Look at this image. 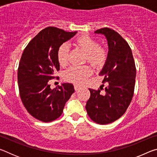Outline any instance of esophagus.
Masks as SVG:
<instances>
[{"instance_id": "1", "label": "esophagus", "mask_w": 157, "mask_h": 157, "mask_svg": "<svg viewBox=\"0 0 157 157\" xmlns=\"http://www.w3.org/2000/svg\"><path fill=\"white\" fill-rule=\"evenodd\" d=\"M74 89H75V90L77 91L81 89V86H79V85H78V84H75L74 85Z\"/></svg>"}]
</instances>
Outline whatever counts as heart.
<instances>
[{
  "mask_svg": "<svg viewBox=\"0 0 157 157\" xmlns=\"http://www.w3.org/2000/svg\"><path fill=\"white\" fill-rule=\"evenodd\" d=\"M74 45L78 49L86 54L85 60L95 68H98L104 64L107 57V52L103 48L99 47L98 41L89 36H82L76 39ZM57 59L61 66H64L68 63V47L66 44H63L57 50ZM91 74V70L88 66L80 67L69 68L64 73L66 81L73 83L82 84L86 78Z\"/></svg>",
  "mask_w": 157,
  "mask_h": 157,
  "instance_id": "b5f03b06",
  "label": "heart"
}]
</instances>
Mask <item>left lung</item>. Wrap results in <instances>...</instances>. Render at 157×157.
Instances as JSON below:
<instances>
[{
	"instance_id": "obj_1",
	"label": "left lung",
	"mask_w": 157,
	"mask_h": 157,
	"mask_svg": "<svg viewBox=\"0 0 157 157\" xmlns=\"http://www.w3.org/2000/svg\"><path fill=\"white\" fill-rule=\"evenodd\" d=\"M107 39L108 54L100 75L107 82L105 94L89 89L91 96L86 109L93 121L100 124L113 123L123 115L134 95L136 66L129 44L117 32L104 28L95 31Z\"/></svg>"
}]
</instances>
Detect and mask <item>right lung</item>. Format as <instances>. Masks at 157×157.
<instances>
[{
    "label": "right lung",
    "instance_id": "add662e5",
    "mask_svg": "<svg viewBox=\"0 0 157 157\" xmlns=\"http://www.w3.org/2000/svg\"><path fill=\"white\" fill-rule=\"evenodd\" d=\"M76 33L48 27L23 50L18 68L19 94L26 110L37 120L45 123L56 120L75 91L72 84L63 83L51 89L48 82L59 70L58 48Z\"/></svg>",
    "mask_w": 157,
    "mask_h": 157
}]
</instances>
